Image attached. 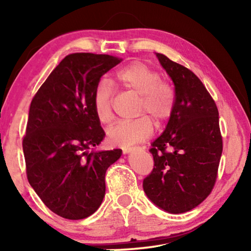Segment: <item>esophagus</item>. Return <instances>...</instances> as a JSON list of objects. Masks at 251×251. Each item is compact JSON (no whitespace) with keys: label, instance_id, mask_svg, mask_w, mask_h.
<instances>
[{"label":"esophagus","instance_id":"esophagus-1","mask_svg":"<svg viewBox=\"0 0 251 251\" xmlns=\"http://www.w3.org/2000/svg\"><path fill=\"white\" fill-rule=\"evenodd\" d=\"M122 151H123V153L126 154V153L131 152V151H132V147H123Z\"/></svg>","mask_w":251,"mask_h":251}]
</instances>
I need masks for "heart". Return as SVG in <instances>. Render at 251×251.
<instances>
[{
	"instance_id": "heart-1",
	"label": "heart",
	"mask_w": 251,
	"mask_h": 251,
	"mask_svg": "<svg viewBox=\"0 0 251 251\" xmlns=\"http://www.w3.org/2000/svg\"><path fill=\"white\" fill-rule=\"evenodd\" d=\"M114 84L119 89L138 95L136 115L131 121H122L107 131L112 145L128 147L143 142L153 132V122L156 126L169 120L175 108L176 95L169 82L161 80V74L142 61H133L120 68L114 74ZM92 105L98 121L107 125L113 119L112 91L107 82L100 81L92 95Z\"/></svg>"
}]
</instances>
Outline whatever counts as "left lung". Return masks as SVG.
Instances as JSON below:
<instances>
[{"mask_svg": "<svg viewBox=\"0 0 251 251\" xmlns=\"http://www.w3.org/2000/svg\"><path fill=\"white\" fill-rule=\"evenodd\" d=\"M156 56L174 81L176 100L166 130L150 150L154 167L143 187L157 207L183 214L204 201L217 180L223 152L218 108L193 72Z\"/></svg>", "mask_w": 251, "mask_h": 251, "instance_id": "left-lung-1", "label": "left lung"}]
</instances>
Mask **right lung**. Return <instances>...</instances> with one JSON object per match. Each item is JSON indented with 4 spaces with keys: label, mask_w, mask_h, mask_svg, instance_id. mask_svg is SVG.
<instances>
[{
    "label": "right lung",
    "mask_w": 251,
    "mask_h": 251,
    "mask_svg": "<svg viewBox=\"0 0 251 251\" xmlns=\"http://www.w3.org/2000/svg\"><path fill=\"white\" fill-rule=\"evenodd\" d=\"M122 59L71 53L51 72L30 102L23 150L30 186L51 211L77 221L99 208L105 175L120 149L88 152L104 138L92 105L96 85Z\"/></svg>",
    "instance_id": "obj_1"
}]
</instances>
